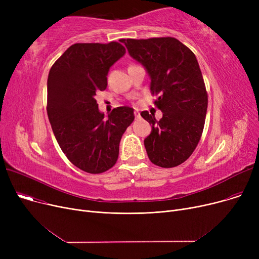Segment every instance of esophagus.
Wrapping results in <instances>:
<instances>
[{
  "label": "esophagus",
  "mask_w": 259,
  "mask_h": 259,
  "mask_svg": "<svg viewBox=\"0 0 259 259\" xmlns=\"http://www.w3.org/2000/svg\"><path fill=\"white\" fill-rule=\"evenodd\" d=\"M134 115H135V117H137V118L140 117V112H139V110H134Z\"/></svg>",
  "instance_id": "obj_1"
}]
</instances>
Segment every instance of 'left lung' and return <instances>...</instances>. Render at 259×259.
<instances>
[{
    "instance_id": "1",
    "label": "left lung",
    "mask_w": 259,
    "mask_h": 259,
    "mask_svg": "<svg viewBox=\"0 0 259 259\" xmlns=\"http://www.w3.org/2000/svg\"><path fill=\"white\" fill-rule=\"evenodd\" d=\"M129 54L141 63L151 78L154 105L162 112L141 115L152 125L144 141L149 159L161 168L186 161L201 138L208 108V94L195 54L171 36L147 39L121 38Z\"/></svg>"
}]
</instances>
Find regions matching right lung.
<instances>
[{"instance_id": "obj_1", "label": "right lung", "mask_w": 259, "mask_h": 259, "mask_svg": "<svg viewBox=\"0 0 259 259\" xmlns=\"http://www.w3.org/2000/svg\"><path fill=\"white\" fill-rule=\"evenodd\" d=\"M125 53L117 42L76 43L48 74L47 114L54 137L67 158L87 173H103L115 165L120 139L134 120L127 106L104 118L94 99L106 89L110 67Z\"/></svg>"}]
</instances>
